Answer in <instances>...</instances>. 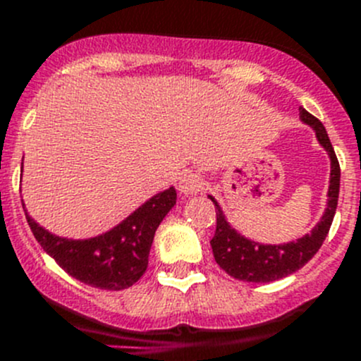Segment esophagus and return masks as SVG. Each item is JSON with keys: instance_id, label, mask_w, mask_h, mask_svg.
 <instances>
[{"instance_id": "esophagus-1", "label": "esophagus", "mask_w": 361, "mask_h": 361, "mask_svg": "<svg viewBox=\"0 0 361 361\" xmlns=\"http://www.w3.org/2000/svg\"><path fill=\"white\" fill-rule=\"evenodd\" d=\"M203 187L204 180L201 178V174L192 173V171L185 173L180 180V190L183 192V194H197V192L203 190Z\"/></svg>"}]
</instances>
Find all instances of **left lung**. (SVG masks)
Segmentation results:
<instances>
[{"mask_svg": "<svg viewBox=\"0 0 361 361\" xmlns=\"http://www.w3.org/2000/svg\"><path fill=\"white\" fill-rule=\"evenodd\" d=\"M299 114H301V119L315 130L319 142L328 151L329 158H331L328 208H326L321 222L312 230V233L305 235V237L295 242H288V244L265 245L247 240L242 235H238L226 222L217 201L210 196V200L215 204V217H217L215 235L210 240L214 258L222 271H226L231 278L240 279V281L269 283L299 271L302 265H306L315 257V252L321 249L322 242L328 237V231L331 228L340 190L338 158H336L331 140H329L326 128L322 126L321 121L317 117H313L310 112H306L302 106L299 109Z\"/></svg>", "mask_w": 361, "mask_h": 361, "instance_id": "8db88e82", "label": "left lung"}]
</instances>
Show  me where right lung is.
<instances>
[{"instance_id":"1","label":"right lung","mask_w":361,"mask_h":361,"mask_svg":"<svg viewBox=\"0 0 361 361\" xmlns=\"http://www.w3.org/2000/svg\"><path fill=\"white\" fill-rule=\"evenodd\" d=\"M174 204L176 190L171 187L146 201L119 226L89 240L56 237L25 214L33 237L67 274L101 290H123L146 272L154 231Z\"/></svg>"}]
</instances>
